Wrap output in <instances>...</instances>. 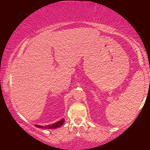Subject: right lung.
<instances>
[{"label": "right lung", "mask_w": 150, "mask_h": 150, "mask_svg": "<svg viewBox=\"0 0 150 150\" xmlns=\"http://www.w3.org/2000/svg\"><path fill=\"white\" fill-rule=\"evenodd\" d=\"M65 122L64 118H62V120H60L59 121H57V122H55L54 124H50V125H47V126H41V125H36L35 124V126L38 127V128H45V129H55V128H59V127L62 126L63 122Z\"/></svg>", "instance_id": "1"}]
</instances>
